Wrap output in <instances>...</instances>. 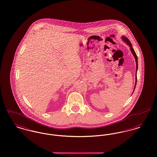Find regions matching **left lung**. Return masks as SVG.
<instances>
[{"instance_id": "left-lung-1", "label": "left lung", "mask_w": 157, "mask_h": 157, "mask_svg": "<svg viewBox=\"0 0 157 157\" xmlns=\"http://www.w3.org/2000/svg\"><path fill=\"white\" fill-rule=\"evenodd\" d=\"M121 39L123 40V41L127 45H128V46L130 47V51H131L132 55L134 56V57H135V61H136V74H135V75H135V76H135V85L133 91V92H132V94H133V92H134V91H135V87H136V82H137V71H138V57H137V56H136V53H135L134 49L132 48V44H131L130 41H129V39H128L127 37H126L125 36H121Z\"/></svg>"}]
</instances>
